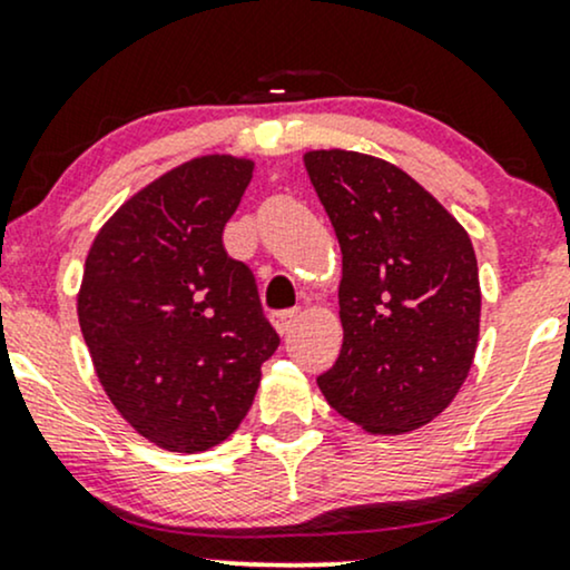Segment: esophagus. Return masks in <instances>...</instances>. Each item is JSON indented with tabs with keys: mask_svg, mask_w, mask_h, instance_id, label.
Here are the masks:
<instances>
[{
	"mask_svg": "<svg viewBox=\"0 0 570 570\" xmlns=\"http://www.w3.org/2000/svg\"><path fill=\"white\" fill-rule=\"evenodd\" d=\"M297 316H299L297 311H278L276 316H273V324H276V330L281 332V335H286V332L294 326V322H297Z\"/></svg>",
	"mask_w": 570,
	"mask_h": 570,
	"instance_id": "1",
	"label": "esophagus"
}]
</instances>
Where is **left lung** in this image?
I'll return each instance as SVG.
<instances>
[{"label": "left lung", "mask_w": 570, "mask_h": 570, "mask_svg": "<svg viewBox=\"0 0 570 570\" xmlns=\"http://www.w3.org/2000/svg\"><path fill=\"white\" fill-rule=\"evenodd\" d=\"M343 252V348L318 375L326 402L370 434L426 426L466 381L480 335V273L466 230L391 163L305 155Z\"/></svg>", "instance_id": "8db88e82"}]
</instances>
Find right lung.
I'll use <instances>...</instances> for the list:
<instances>
[{
  "instance_id": "1",
  "label": "right lung",
  "mask_w": 570,
  "mask_h": 570,
  "mask_svg": "<svg viewBox=\"0 0 570 570\" xmlns=\"http://www.w3.org/2000/svg\"><path fill=\"white\" fill-rule=\"evenodd\" d=\"M252 171L206 155L163 174L85 259L77 313L98 381L130 426L176 453L238 429L281 343L252 267L222 244Z\"/></svg>"
}]
</instances>
